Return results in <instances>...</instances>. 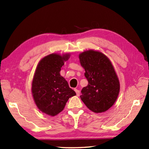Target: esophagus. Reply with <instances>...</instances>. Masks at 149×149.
I'll list each match as a JSON object with an SVG mask.
<instances>
[{"instance_id": "34e87169", "label": "esophagus", "mask_w": 149, "mask_h": 149, "mask_svg": "<svg viewBox=\"0 0 149 149\" xmlns=\"http://www.w3.org/2000/svg\"><path fill=\"white\" fill-rule=\"evenodd\" d=\"M74 91H75V92H76V94H77V96H79V95H80V91L78 90V89L74 88Z\"/></svg>"}]
</instances>
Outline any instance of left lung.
<instances>
[{"label":"left lung","instance_id":"obj_1","mask_svg":"<svg viewBox=\"0 0 149 149\" xmlns=\"http://www.w3.org/2000/svg\"><path fill=\"white\" fill-rule=\"evenodd\" d=\"M79 59L88 80V85L81 91L80 99L92 112H105L116 101L120 90L113 67L105 55L94 50L80 54Z\"/></svg>","mask_w":149,"mask_h":149}]
</instances>
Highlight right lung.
I'll return each mask as SVG.
<instances>
[{
  "mask_svg": "<svg viewBox=\"0 0 149 149\" xmlns=\"http://www.w3.org/2000/svg\"><path fill=\"white\" fill-rule=\"evenodd\" d=\"M69 58V55L50 54L37 65L32 81V95L37 107L49 116L60 113L70 97L76 95L60 75L61 67Z\"/></svg>",
  "mask_w": 149,
  "mask_h": 149,
  "instance_id": "1",
  "label": "right lung"
}]
</instances>
